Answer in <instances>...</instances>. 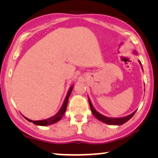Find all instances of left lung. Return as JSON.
<instances>
[{
	"mask_svg": "<svg viewBox=\"0 0 158 158\" xmlns=\"http://www.w3.org/2000/svg\"><path fill=\"white\" fill-rule=\"evenodd\" d=\"M133 54H134V55H138L137 52L135 51V50L133 51ZM138 62H139V64L142 67V70H143V68H142V63H141V62H140V60H138ZM144 90H145V88H144ZM88 101H89V105H90V109H91L93 115H94L95 117L97 118V119L101 121V122H103V123H105V124H109V125H117V126H120V125L124 124V123L128 122V121L130 119V118L132 117L134 115H135V112L137 111V110H135V111H134L133 113H131V114H129V115H127L126 116H123V117H118V118L108 117V116H106L104 115H103V114L99 113L98 111H97L96 109H95V108L94 107V106H93L92 103H91V101H90L89 96H88Z\"/></svg>",
	"mask_w": 158,
	"mask_h": 158,
	"instance_id": "left-lung-1",
	"label": "left lung"
}]
</instances>
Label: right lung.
Instances as JSON below:
<instances>
[{
    "mask_svg": "<svg viewBox=\"0 0 158 158\" xmlns=\"http://www.w3.org/2000/svg\"><path fill=\"white\" fill-rule=\"evenodd\" d=\"M73 87H74V85H72L70 87V88H69L68 94H67V95H66V97H65V98H64V102H63V103H62L61 108H60V110L58 111V112L55 114V115L51 116V117H49L48 118H46V119L38 120V121L31 120V119H29V118L25 117L24 116H23V115L22 116L27 121H29V122H33L34 124L37 125V126L45 127V126H49V125L53 124H55V123H57V122H59V121L61 119V118H62V116H63V115L64 114V113H65L67 106H68V103L69 97H70L71 93H72Z\"/></svg>",
    "mask_w": 158,
    "mask_h": 158,
    "instance_id": "obj_1",
    "label": "right lung"
}]
</instances>
